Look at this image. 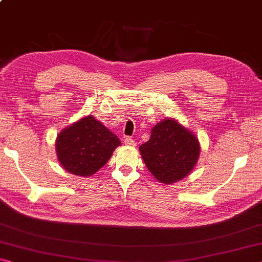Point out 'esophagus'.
Segmentation results:
<instances>
[{
    "label": "esophagus",
    "mask_w": 262,
    "mask_h": 262,
    "mask_svg": "<svg viewBox=\"0 0 262 262\" xmlns=\"http://www.w3.org/2000/svg\"><path fill=\"white\" fill-rule=\"evenodd\" d=\"M123 142H125V144L128 145V147H135V145H136L135 141L133 140L132 137H129V136H126L125 140H123Z\"/></svg>",
    "instance_id": "1"
}]
</instances>
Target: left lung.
<instances>
[{
    "instance_id": "1",
    "label": "left lung",
    "mask_w": 262,
    "mask_h": 262,
    "mask_svg": "<svg viewBox=\"0 0 262 262\" xmlns=\"http://www.w3.org/2000/svg\"><path fill=\"white\" fill-rule=\"evenodd\" d=\"M145 166L159 183L173 184L187 177L200 156V143L192 132L166 118L151 129L140 147Z\"/></svg>"
}]
</instances>
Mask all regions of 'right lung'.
<instances>
[{
  "mask_svg": "<svg viewBox=\"0 0 262 262\" xmlns=\"http://www.w3.org/2000/svg\"><path fill=\"white\" fill-rule=\"evenodd\" d=\"M121 144L119 137L94 115L81 119L59 133L55 143L61 166L72 174L90 177L100 170Z\"/></svg>",
  "mask_w": 262,
  "mask_h": 262,
  "instance_id": "obj_1",
  "label": "right lung"
}]
</instances>
